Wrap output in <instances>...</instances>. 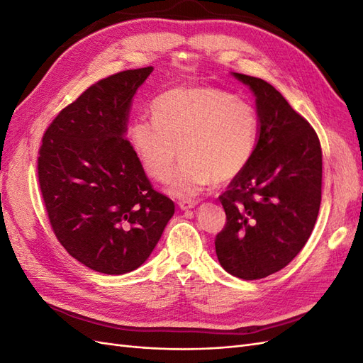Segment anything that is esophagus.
Instances as JSON below:
<instances>
[{"label":"esophagus","mask_w":363,"mask_h":363,"mask_svg":"<svg viewBox=\"0 0 363 363\" xmlns=\"http://www.w3.org/2000/svg\"><path fill=\"white\" fill-rule=\"evenodd\" d=\"M196 206V201L194 200H180L179 201V207L182 208V211H191V208H194Z\"/></svg>","instance_id":"esophagus-1"}]
</instances>
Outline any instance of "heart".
I'll return each mask as SVG.
<instances>
[{
	"label": "heart",
	"instance_id": "heart-1",
	"mask_svg": "<svg viewBox=\"0 0 363 363\" xmlns=\"http://www.w3.org/2000/svg\"><path fill=\"white\" fill-rule=\"evenodd\" d=\"M152 119L130 125L128 139L150 177L168 180V192L191 199L213 180L227 182L244 171L256 147L259 119L244 98L213 86L175 87L152 104Z\"/></svg>",
	"mask_w": 363,
	"mask_h": 363
}]
</instances>
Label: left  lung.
Instances as JSON below:
<instances>
[{
	"label": "left lung",
	"instance_id": "left-lung-1",
	"mask_svg": "<svg viewBox=\"0 0 363 363\" xmlns=\"http://www.w3.org/2000/svg\"><path fill=\"white\" fill-rule=\"evenodd\" d=\"M256 96L259 131L244 171L219 196L227 224L216 236L221 267L257 280L280 271L309 239L321 204L320 139L276 87L232 72Z\"/></svg>",
	"mask_w": 363,
	"mask_h": 363
}]
</instances>
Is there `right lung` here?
I'll return each mask as SVG.
<instances>
[{
  "label": "right lung",
  "instance_id": "1",
  "mask_svg": "<svg viewBox=\"0 0 363 363\" xmlns=\"http://www.w3.org/2000/svg\"><path fill=\"white\" fill-rule=\"evenodd\" d=\"M152 67L86 89L42 139L38 175L54 235L87 268L121 276L139 268L174 215L127 140L131 103Z\"/></svg>",
  "mask_w": 363,
  "mask_h": 363
}]
</instances>
